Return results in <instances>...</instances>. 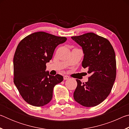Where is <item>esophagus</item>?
Returning <instances> with one entry per match:
<instances>
[{
  "instance_id": "esophagus-1",
  "label": "esophagus",
  "mask_w": 129,
  "mask_h": 129,
  "mask_svg": "<svg viewBox=\"0 0 129 129\" xmlns=\"http://www.w3.org/2000/svg\"><path fill=\"white\" fill-rule=\"evenodd\" d=\"M69 78V77L68 76H64V80H68Z\"/></svg>"
}]
</instances>
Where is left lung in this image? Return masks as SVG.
Instances as JSON below:
<instances>
[{
	"instance_id": "8db88e82",
	"label": "left lung",
	"mask_w": 129,
	"mask_h": 129,
	"mask_svg": "<svg viewBox=\"0 0 129 129\" xmlns=\"http://www.w3.org/2000/svg\"><path fill=\"white\" fill-rule=\"evenodd\" d=\"M82 47V66L90 74L88 82L76 80L73 94L75 101L85 107L97 106L110 94L116 77L114 50L106 39L90 32L71 38Z\"/></svg>"
}]
</instances>
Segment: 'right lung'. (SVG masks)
I'll use <instances>...</instances> for the list:
<instances>
[{
    "label": "right lung",
    "instance_id": "right-lung-1",
    "mask_svg": "<svg viewBox=\"0 0 129 129\" xmlns=\"http://www.w3.org/2000/svg\"><path fill=\"white\" fill-rule=\"evenodd\" d=\"M66 40L65 37L38 32L26 36L17 45L14 57V81L28 104L39 107L51 101L54 87L62 81L63 77L50 75L45 71L46 63L52 59L56 47Z\"/></svg>",
    "mask_w": 129,
    "mask_h": 129
}]
</instances>
